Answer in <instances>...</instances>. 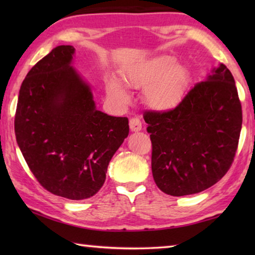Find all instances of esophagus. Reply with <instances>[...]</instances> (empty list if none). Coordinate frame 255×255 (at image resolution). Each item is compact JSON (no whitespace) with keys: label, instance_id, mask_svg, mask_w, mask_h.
<instances>
[{"label":"esophagus","instance_id":"1","mask_svg":"<svg viewBox=\"0 0 255 255\" xmlns=\"http://www.w3.org/2000/svg\"><path fill=\"white\" fill-rule=\"evenodd\" d=\"M129 127H130L131 131H139L141 130V122L139 118L133 117L129 120Z\"/></svg>","mask_w":255,"mask_h":255}]
</instances>
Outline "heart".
Listing matches in <instances>:
<instances>
[{
	"label": "heart",
	"instance_id": "1",
	"mask_svg": "<svg viewBox=\"0 0 255 255\" xmlns=\"http://www.w3.org/2000/svg\"><path fill=\"white\" fill-rule=\"evenodd\" d=\"M124 82L129 88L144 89L146 102L156 110L173 109L182 101L188 90L187 68L175 64L171 56H159L138 64L124 73ZM108 94L120 103L128 101V94L118 80L107 83Z\"/></svg>",
	"mask_w": 255,
	"mask_h": 255
}]
</instances>
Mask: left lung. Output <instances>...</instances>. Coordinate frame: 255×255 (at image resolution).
Segmentation results:
<instances>
[{
  "mask_svg": "<svg viewBox=\"0 0 255 255\" xmlns=\"http://www.w3.org/2000/svg\"><path fill=\"white\" fill-rule=\"evenodd\" d=\"M155 183L166 195L204 191L230 170L239 146L242 106L231 71L221 64L174 109L145 111Z\"/></svg>",
  "mask_w": 255,
  "mask_h": 255,
  "instance_id": "8db88e82",
  "label": "left lung"
}]
</instances>
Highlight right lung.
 Segmentation results:
<instances>
[{"mask_svg": "<svg viewBox=\"0 0 255 255\" xmlns=\"http://www.w3.org/2000/svg\"><path fill=\"white\" fill-rule=\"evenodd\" d=\"M73 46H57L21 84L16 141L47 191L71 200L92 197L129 133L128 118L97 110L90 86L71 66Z\"/></svg>", "mask_w": 255, "mask_h": 255, "instance_id": "1", "label": "right lung"}]
</instances>
